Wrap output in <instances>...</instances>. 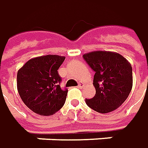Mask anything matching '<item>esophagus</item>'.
I'll return each mask as SVG.
<instances>
[{
	"label": "esophagus",
	"instance_id": "1",
	"mask_svg": "<svg viewBox=\"0 0 148 148\" xmlns=\"http://www.w3.org/2000/svg\"><path fill=\"white\" fill-rule=\"evenodd\" d=\"M84 86H85V83H83V82H80V83H79V85H78V88H79V89H82Z\"/></svg>",
	"mask_w": 148,
	"mask_h": 148
}]
</instances>
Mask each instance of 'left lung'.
I'll return each mask as SVG.
<instances>
[{
    "mask_svg": "<svg viewBox=\"0 0 148 148\" xmlns=\"http://www.w3.org/2000/svg\"><path fill=\"white\" fill-rule=\"evenodd\" d=\"M94 71L95 97L86 99L90 108L99 113H108L126 100L133 86L130 62L121 54L112 51H92L83 55Z\"/></svg>",
    "mask_w": 148,
    "mask_h": 148,
    "instance_id": "1",
    "label": "left lung"
}]
</instances>
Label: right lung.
Listing matches in <instances>:
<instances>
[{"label": "right lung", "mask_w": 148, "mask_h": 148, "mask_svg": "<svg viewBox=\"0 0 148 148\" xmlns=\"http://www.w3.org/2000/svg\"><path fill=\"white\" fill-rule=\"evenodd\" d=\"M64 56L48 54L31 58L17 73V89L21 99L33 112L51 116L62 108L67 90L60 86L58 69Z\"/></svg>", "instance_id": "obj_1"}]
</instances>
